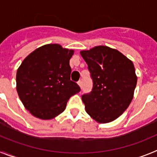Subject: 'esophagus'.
Returning a JSON list of instances; mask_svg holds the SVG:
<instances>
[{
    "mask_svg": "<svg viewBox=\"0 0 157 157\" xmlns=\"http://www.w3.org/2000/svg\"><path fill=\"white\" fill-rule=\"evenodd\" d=\"M77 84H78L80 87H82V80H79V81L77 82Z\"/></svg>",
    "mask_w": 157,
    "mask_h": 157,
    "instance_id": "1",
    "label": "esophagus"
}]
</instances>
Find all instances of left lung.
Returning <instances> with one entry per match:
<instances>
[{
    "label": "left lung",
    "mask_w": 157,
    "mask_h": 157,
    "mask_svg": "<svg viewBox=\"0 0 157 157\" xmlns=\"http://www.w3.org/2000/svg\"><path fill=\"white\" fill-rule=\"evenodd\" d=\"M80 55L87 64L92 90L82 95L87 114L98 123L111 122L129 106L137 84L133 63L116 49L97 46Z\"/></svg>",
    "instance_id": "8db88e82"
}]
</instances>
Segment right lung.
Wrapping results in <instances>:
<instances>
[{"mask_svg":"<svg viewBox=\"0 0 157 157\" xmlns=\"http://www.w3.org/2000/svg\"><path fill=\"white\" fill-rule=\"evenodd\" d=\"M73 50L57 44L38 48L22 61L16 73V90L25 108L42 120L63 113L71 96L80 91L70 80Z\"/></svg>","mask_w":157,"mask_h":157,"instance_id":"right-lung-1","label":"right lung"}]
</instances>
